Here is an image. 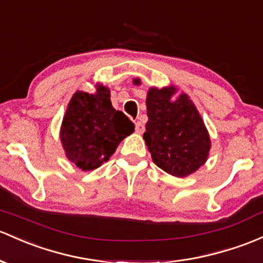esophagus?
Segmentation results:
<instances>
[{
	"mask_svg": "<svg viewBox=\"0 0 263 263\" xmlns=\"http://www.w3.org/2000/svg\"><path fill=\"white\" fill-rule=\"evenodd\" d=\"M135 126H136V132L137 134H143V131H145V126L142 125V122L141 121H137L136 123H135Z\"/></svg>",
	"mask_w": 263,
	"mask_h": 263,
	"instance_id": "34e87169",
	"label": "esophagus"
}]
</instances>
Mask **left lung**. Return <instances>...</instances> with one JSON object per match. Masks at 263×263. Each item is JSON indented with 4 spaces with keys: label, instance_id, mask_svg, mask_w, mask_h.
Returning a JSON list of instances; mask_svg holds the SVG:
<instances>
[{
    "label": "left lung",
    "instance_id": "8db88e82",
    "mask_svg": "<svg viewBox=\"0 0 263 263\" xmlns=\"http://www.w3.org/2000/svg\"><path fill=\"white\" fill-rule=\"evenodd\" d=\"M134 83L140 86L141 80L134 79ZM177 93L174 85L148 88V121L143 140L152 161L161 170L175 177H186L206 163L211 138L189 95Z\"/></svg>",
    "mask_w": 263,
    "mask_h": 263
}]
</instances>
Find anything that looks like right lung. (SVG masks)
Wrapping results in <instances>:
<instances>
[{
	"label": "right lung",
	"instance_id": "add662e5",
	"mask_svg": "<svg viewBox=\"0 0 263 263\" xmlns=\"http://www.w3.org/2000/svg\"><path fill=\"white\" fill-rule=\"evenodd\" d=\"M95 93L76 91L63 116L60 140L65 155L82 171L96 170L107 162L135 125L111 103L107 86L96 83Z\"/></svg>",
	"mask_w": 263,
	"mask_h": 263
}]
</instances>
